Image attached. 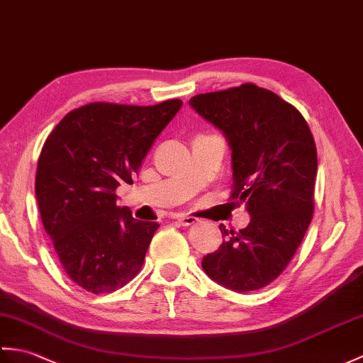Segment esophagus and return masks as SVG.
Masks as SVG:
<instances>
[{
  "label": "esophagus",
  "mask_w": 363,
  "mask_h": 363,
  "mask_svg": "<svg viewBox=\"0 0 363 363\" xmlns=\"http://www.w3.org/2000/svg\"><path fill=\"white\" fill-rule=\"evenodd\" d=\"M178 221H179V224H182V225H193V224L198 223V218L189 216V215H179V216H178Z\"/></svg>",
  "instance_id": "34e87169"
}]
</instances>
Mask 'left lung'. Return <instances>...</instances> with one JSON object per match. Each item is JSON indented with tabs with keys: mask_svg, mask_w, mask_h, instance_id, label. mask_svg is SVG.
<instances>
[{
	"mask_svg": "<svg viewBox=\"0 0 363 363\" xmlns=\"http://www.w3.org/2000/svg\"><path fill=\"white\" fill-rule=\"evenodd\" d=\"M190 105L224 133L232 148L230 199L250 213L240 232L220 225L231 237L202 258V269L232 291L261 289L289 264L313 220V133L296 106L254 83L198 94Z\"/></svg>",
	"mask_w": 363,
	"mask_h": 363,
	"instance_id": "1",
	"label": "left lung"
}]
</instances>
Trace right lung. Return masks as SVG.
<instances>
[{
  "instance_id": "1",
  "label": "right lung",
  "mask_w": 363,
  "mask_h": 363,
  "mask_svg": "<svg viewBox=\"0 0 363 363\" xmlns=\"http://www.w3.org/2000/svg\"><path fill=\"white\" fill-rule=\"evenodd\" d=\"M181 106L179 99L153 106L92 102L67 113L41 148V221L65 272L85 291L114 292L139 274L159 224L116 206V189L133 184Z\"/></svg>"
}]
</instances>
